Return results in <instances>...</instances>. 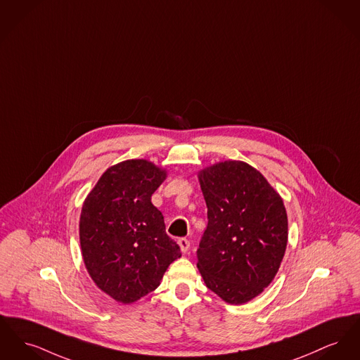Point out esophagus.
<instances>
[{"label":"esophagus","mask_w":360,"mask_h":360,"mask_svg":"<svg viewBox=\"0 0 360 360\" xmlns=\"http://www.w3.org/2000/svg\"><path fill=\"white\" fill-rule=\"evenodd\" d=\"M178 245H179V248L182 250V253H188L189 249H191V242L186 238H179L178 239Z\"/></svg>","instance_id":"1"}]
</instances>
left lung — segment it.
Listing matches in <instances>:
<instances>
[{
	"instance_id": "8db88e82",
	"label": "left lung",
	"mask_w": 360,
	"mask_h": 360,
	"mask_svg": "<svg viewBox=\"0 0 360 360\" xmlns=\"http://www.w3.org/2000/svg\"><path fill=\"white\" fill-rule=\"evenodd\" d=\"M208 226L197 249L207 287L231 304L259 295L280 268L288 220L278 193L245 162L227 160L198 172Z\"/></svg>"
}]
</instances>
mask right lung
<instances>
[{
  "mask_svg": "<svg viewBox=\"0 0 360 360\" xmlns=\"http://www.w3.org/2000/svg\"><path fill=\"white\" fill-rule=\"evenodd\" d=\"M166 169L144 159L107 169L86 195L80 216L85 268L95 284L124 304L155 291L181 249L150 202Z\"/></svg>",
  "mask_w": 360,
  "mask_h": 360,
  "instance_id": "add662e5",
  "label": "right lung"
}]
</instances>
